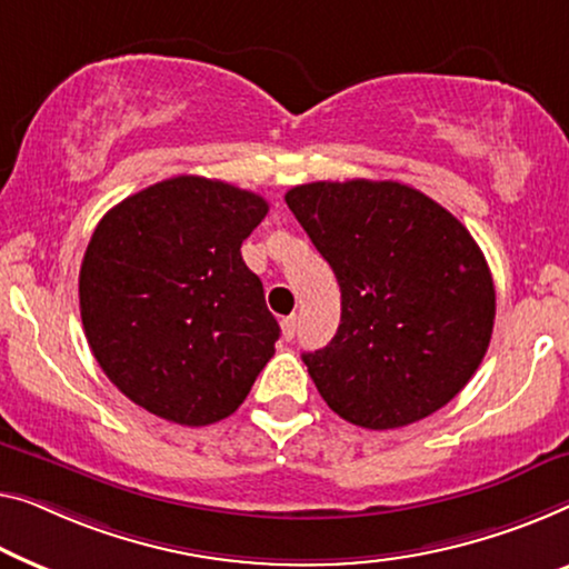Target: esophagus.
Masks as SVG:
<instances>
[{"instance_id":"esophagus-1","label":"esophagus","mask_w":569,"mask_h":569,"mask_svg":"<svg viewBox=\"0 0 569 569\" xmlns=\"http://www.w3.org/2000/svg\"><path fill=\"white\" fill-rule=\"evenodd\" d=\"M281 332H283L286 342H291V339L296 337V317H283L281 319Z\"/></svg>"}]
</instances>
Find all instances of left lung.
Returning a JSON list of instances; mask_svg holds the SVG:
<instances>
[{
	"instance_id": "obj_1",
	"label": "left lung",
	"mask_w": 569,
	"mask_h": 569,
	"mask_svg": "<svg viewBox=\"0 0 569 569\" xmlns=\"http://www.w3.org/2000/svg\"><path fill=\"white\" fill-rule=\"evenodd\" d=\"M286 203L342 291L332 342L301 355L329 409L380 431L452 401L496 319L490 268L460 219L411 186L366 178L293 186Z\"/></svg>"
}]
</instances>
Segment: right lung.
Returning <instances> with one entry per match:
<instances>
[{"mask_svg":"<svg viewBox=\"0 0 569 569\" xmlns=\"http://www.w3.org/2000/svg\"><path fill=\"white\" fill-rule=\"evenodd\" d=\"M266 214L258 193L176 176L101 217L79 273L81 321L132 403L207 427L248 398L281 335L240 252Z\"/></svg>","mask_w":569,"mask_h":569,"instance_id":"1","label":"right lung"}]
</instances>
